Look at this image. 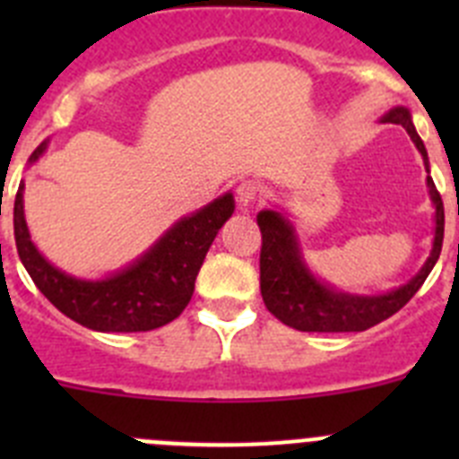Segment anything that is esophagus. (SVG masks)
I'll list each match as a JSON object with an SVG mask.
<instances>
[{
  "instance_id": "1",
  "label": "esophagus",
  "mask_w": 459,
  "mask_h": 459,
  "mask_svg": "<svg viewBox=\"0 0 459 459\" xmlns=\"http://www.w3.org/2000/svg\"><path fill=\"white\" fill-rule=\"evenodd\" d=\"M264 197V188L257 181H243L237 188V200L241 209H253L255 204H259Z\"/></svg>"
}]
</instances>
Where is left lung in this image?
<instances>
[{
  "instance_id": "8db88e82",
  "label": "left lung",
  "mask_w": 459,
  "mask_h": 459,
  "mask_svg": "<svg viewBox=\"0 0 459 459\" xmlns=\"http://www.w3.org/2000/svg\"><path fill=\"white\" fill-rule=\"evenodd\" d=\"M384 124L403 126L423 156L428 169V193L435 206V237L432 250L420 271L407 280L404 285L395 287L384 294H351L328 285L307 266L303 257L301 238L296 234L294 222L290 221L285 209H264L257 213V225L262 230V253H259V287L262 299L271 315L287 326L307 333H347V331H366L375 324L384 322L407 306L429 271L435 269L444 243V202L437 193L435 181L429 177V160L420 135L413 128L411 112L404 105H395L381 117Z\"/></svg>"
}]
</instances>
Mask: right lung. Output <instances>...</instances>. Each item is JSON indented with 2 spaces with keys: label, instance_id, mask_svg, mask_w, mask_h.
<instances>
[{
  "label": "right lung",
  "instance_id": "right-lung-1",
  "mask_svg": "<svg viewBox=\"0 0 459 459\" xmlns=\"http://www.w3.org/2000/svg\"><path fill=\"white\" fill-rule=\"evenodd\" d=\"M50 140H43L30 156L39 163ZM24 181L13 206L15 248L20 262L48 301L73 322L100 333H137L165 326L188 306L195 278L221 227L234 213V195L227 190L202 209L179 218L131 264L103 278H78L50 264L24 221Z\"/></svg>",
  "mask_w": 459,
  "mask_h": 459
}]
</instances>
